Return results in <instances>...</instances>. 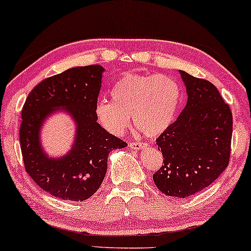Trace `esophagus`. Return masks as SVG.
Wrapping results in <instances>:
<instances>
[{
  "mask_svg": "<svg viewBox=\"0 0 251 251\" xmlns=\"http://www.w3.org/2000/svg\"><path fill=\"white\" fill-rule=\"evenodd\" d=\"M147 146V144H144L142 142H133V143H129V147L132 150H136V151H139V150H143L145 149Z\"/></svg>",
  "mask_w": 251,
  "mask_h": 251,
  "instance_id": "1",
  "label": "esophagus"
}]
</instances>
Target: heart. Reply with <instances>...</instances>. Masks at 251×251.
Returning a JSON list of instances; mask_svg holds the SVG:
<instances>
[{
  "instance_id": "1",
  "label": "heart",
  "mask_w": 251,
  "mask_h": 251,
  "mask_svg": "<svg viewBox=\"0 0 251 251\" xmlns=\"http://www.w3.org/2000/svg\"><path fill=\"white\" fill-rule=\"evenodd\" d=\"M112 100L96 105L98 122L114 135H122L132 121L147 136H159L169 128L179 106L180 85L166 75L128 74L116 82Z\"/></svg>"
}]
</instances>
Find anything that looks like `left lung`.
Listing matches in <instances>:
<instances>
[{"instance_id": "obj_1", "label": "left lung", "mask_w": 251, "mask_h": 251, "mask_svg": "<svg viewBox=\"0 0 251 251\" xmlns=\"http://www.w3.org/2000/svg\"><path fill=\"white\" fill-rule=\"evenodd\" d=\"M187 102L156 139L163 166L153 175L156 187L174 198H187L208 187L227 167L232 112L214 84L180 71Z\"/></svg>"}]
</instances>
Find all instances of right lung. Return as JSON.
Returning <instances> with one entry per match:
<instances>
[{"label":"right lung","mask_w":251,"mask_h":251,"mask_svg":"<svg viewBox=\"0 0 251 251\" xmlns=\"http://www.w3.org/2000/svg\"><path fill=\"white\" fill-rule=\"evenodd\" d=\"M104 72L100 65H90L48 77L29 92L23 107L19 138L27 174L63 200L84 201L94 195L105 178L108 154L128 145L97 122L95 109ZM58 111L70 115L75 135L71 150L56 158L44 150L40 131Z\"/></svg>","instance_id":"add662e5"}]
</instances>
